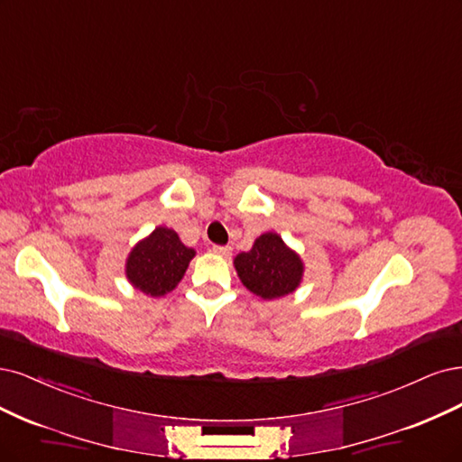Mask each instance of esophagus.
Here are the masks:
<instances>
[{
	"label": "esophagus",
	"instance_id": "obj_1",
	"mask_svg": "<svg viewBox=\"0 0 462 462\" xmlns=\"http://www.w3.org/2000/svg\"><path fill=\"white\" fill-rule=\"evenodd\" d=\"M231 250H233L231 246H217V245L212 246V252H214V254H219V256H226V258L231 256Z\"/></svg>",
	"mask_w": 462,
	"mask_h": 462
}]
</instances>
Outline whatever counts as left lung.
Instances as JSON below:
<instances>
[{
  "mask_svg": "<svg viewBox=\"0 0 462 462\" xmlns=\"http://www.w3.org/2000/svg\"><path fill=\"white\" fill-rule=\"evenodd\" d=\"M235 269L246 289L263 300L294 292L304 275L300 256L282 243L277 233L260 235L252 250L241 252L235 258Z\"/></svg>",
  "mask_w": 462,
  "mask_h": 462,
  "instance_id": "1",
  "label": "left lung"
}]
</instances>
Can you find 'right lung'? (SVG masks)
<instances>
[{
  "label": "right lung",
  "instance_id": "obj_1",
  "mask_svg": "<svg viewBox=\"0 0 462 462\" xmlns=\"http://www.w3.org/2000/svg\"><path fill=\"white\" fill-rule=\"evenodd\" d=\"M193 258L195 250L185 246L176 231L156 227L132 248L125 277L143 294L158 298L176 289Z\"/></svg>",
  "mask_w": 462,
  "mask_h": 462
}]
</instances>
